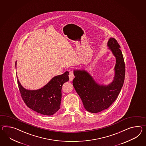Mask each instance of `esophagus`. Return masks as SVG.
<instances>
[{
	"mask_svg": "<svg viewBox=\"0 0 146 146\" xmlns=\"http://www.w3.org/2000/svg\"><path fill=\"white\" fill-rule=\"evenodd\" d=\"M69 79H70V81H73V78H74V74H73V72H70V74H69Z\"/></svg>",
	"mask_w": 146,
	"mask_h": 146,
	"instance_id": "1",
	"label": "esophagus"
}]
</instances>
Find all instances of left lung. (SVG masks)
Here are the masks:
<instances>
[{
    "label": "left lung",
    "instance_id": "1",
    "mask_svg": "<svg viewBox=\"0 0 146 146\" xmlns=\"http://www.w3.org/2000/svg\"><path fill=\"white\" fill-rule=\"evenodd\" d=\"M107 46L116 60L113 79L110 83L104 85L97 83L85 70L73 71V86L86 110L91 113H98L110 107L117 98L125 81V62L120 46L116 39L111 37Z\"/></svg>",
    "mask_w": 146,
    "mask_h": 146
}]
</instances>
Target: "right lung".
I'll return each instance as SVG.
<instances>
[{"label":"right lung","instance_id":"right-lung-1","mask_svg":"<svg viewBox=\"0 0 146 146\" xmlns=\"http://www.w3.org/2000/svg\"><path fill=\"white\" fill-rule=\"evenodd\" d=\"M16 62L15 67L16 68ZM69 72L53 77L45 86L40 89L30 90L25 89L19 81L18 88L21 97L27 106L37 113L52 115L60 108L62 98V87L69 80Z\"/></svg>","mask_w":146,"mask_h":146}]
</instances>
